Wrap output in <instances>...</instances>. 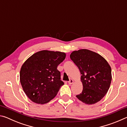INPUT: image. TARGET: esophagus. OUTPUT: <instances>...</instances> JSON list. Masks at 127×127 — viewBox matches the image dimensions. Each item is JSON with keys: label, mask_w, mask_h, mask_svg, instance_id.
<instances>
[{"label": "esophagus", "mask_w": 127, "mask_h": 127, "mask_svg": "<svg viewBox=\"0 0 127 127\" xmlns=\"http://www.w3.org/2000/svg\"><path fill=\"white\" fill-rule=\"evenodd\" d=\"M73 82H74V81L72 79H70V80L68 81V83H69V85H71V84H72V83H73Z\"/></svg>", "instance_id": "34e87169"}]
</instances>
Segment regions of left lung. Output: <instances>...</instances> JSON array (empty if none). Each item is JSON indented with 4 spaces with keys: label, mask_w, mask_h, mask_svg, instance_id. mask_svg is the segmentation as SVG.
Here are the masks:
<instances>
[{
    "label": "left lung",
    "mask_w": 127,
    "mask_h": 127,
    "mask_svg": "<svg viewBox=\"0 0 127 127\" xmlns=\"http://www.w3.org/2000/svg\"><path fill=\"white\" fill-rule=\"evenodd\" d=\"M70 58L80 71L83 85L82 92L76 97L86 104L98 102L110 87L112 77L110 65L102 56L87 49L73 51Z\"/></svg>",
    "instance_id": "obj_1"
}]
</instances>
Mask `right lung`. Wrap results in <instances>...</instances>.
Segmentation results:
<instances>
[{
	"label": "right lung",
	"instance_id": "add662e5",
	"mask_svg": "<svg viewBox=\"0 0 127 127\" xmlns=\"http://www.w3.org/2000/svg\"><path fill=\"white\" fill-rule=\"evenodd\" d=\"M65 53L41 50L25 61L20 70V82L25 93L32 101L44 104L54 98L64 82L58 65Z\"/></svg>",
	"mask_w": 127,
	"mask_h": 127
}]
</instances>
